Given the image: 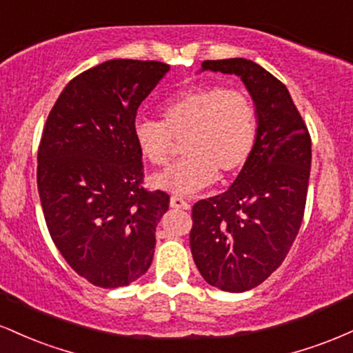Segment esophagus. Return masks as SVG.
Wrapping results in <instances>:
<instances>
[{
	"mask_svg": "<svg viewBox=\"0 0 353 353\" xmlns=\"http://www.w3.org/2000/svg\"><path fill=\"white\" fill-rule=\"evenodd\" d=\"M171 208H174V209H184V210H189V209H190V204H189L188 201L182 199V197L172 196V197H171Z\"/></svg>",
	"mask_w": 353,
	"mask_h": 353,
	"instance_id": "esophagus-1",
	"label": "esophagus"
}]
</instances>
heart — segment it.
I'll return each instance as SVG.
<instances>
[{
	"mask_svg": "<svg viewBox=\"0 0 353 353\" xmlns=\"http://www.w3.org/2000/svg\"><path fill=\"white\" fill-rule=\"evenodd\" d=\"M163 121L139 117L132 134L139 152L154 165L171 157L174 137L184 159L152 176V185L189 196L228 179L249 161L257 137V114L245 92L219 86L190 88L163 106Z\"/></svg>",
	"mask_w": 353,
	"mask_h": 353,
	"instance_id": "b5f03b06",
	"label": "heart"
}]
</instances>
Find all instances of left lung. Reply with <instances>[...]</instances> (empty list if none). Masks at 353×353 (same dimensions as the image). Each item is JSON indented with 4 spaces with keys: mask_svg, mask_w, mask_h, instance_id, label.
Masks as SVG:
<instances>
[{
    "mask_svg": "<svg viewBox=\"0 0 353 353\" xmlns=\"http://www.w3.org/2000/svg\"><path fill=\"white\" fill-rule=\"evenodd\" d=\"M201 71L239 76L257 114L249 161L225 192L194 204L190 230L204 281L225 292H245L282 264L301 229L310 136L289 89L254 61H204Z\"/></svg>",
    "mask_w": 353,
    "mask_h": 353,
    "instance_id": "obj_1",
    "label": "left lung"
}]
</instances>
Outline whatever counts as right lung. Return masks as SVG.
<instances>
[{
	"instance_id": "add662e5",
	"label": "right lung",
	"mask_w": 353,
	"mask_h": 353,
	"mask_svg": "<svg viewBox=\"0 0 353 353\" xmlns=\"http://www.w3.org/2000/svg\"><path fill=\"white\" fill-rule=\"evenodd\" d=\"M159 61L111 59L68 83L38 151V190L52 242L74 272L103 289L134 282L151 265L163 190L141 188L137 109L168 74Z\"/></svg>"
}]
</instances>
